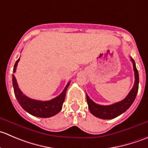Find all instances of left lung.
Here are the masks:
<instances>
[{"label":"left lung","mask_w":148,"mask_h":148,"mask_svg":"<svg viewBox=\"0 0 148 148\" xmlns=\"http://www.w3.org/2000/svg\"><path fill=\"white\" fill-rule=\"evenodd\" d=\"M131 61L133 64V69L134 72H135V84H134L133 87L129 92L127 96L123 100L114 103L113 104H110V105H100V104H97L94 102L89 98V97L87 95H86L88 107H89L90 112L94 116L99 117L100 119H103V120H111V119L115 118V117L122 114L132 105V104L135 101L137 94H138L139 86V74L138 69L136 68L135 62L132 58H131Z\"/></svg>","instance_id":"1"}]
</instances>
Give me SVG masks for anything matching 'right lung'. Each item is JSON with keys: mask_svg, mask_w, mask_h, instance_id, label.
<instances>
[{"mask_svg": "<svg viewBox=\"0 0 148 148\" xmlns=\"http://www.w3.org/2000/svg\"><path fill=\"white\" fill-rule=\"evenodd\" d=\"M19 59H20V58L15 63L14 68H13V72L14 73L16 72V66H17L18 63ZM12 81H13L15 96H16L18 102L19 104L21 106L22 108L25 111L31 114V115L36 116V117H43V118H47V117L56 115V114H58L61 111L63 103L64 102L67 88L69 86L70 84L69 82L67 84L63 92L59 96L55 97L54 99H52L51 100L49 101H40L30 99L28 97H26L24 94H23V92L19 89L14 74H13Z\"/></svg>", "mask_w": 148, "mask_h": 148, "instance_id": "right-lung-1", "label": "right lung"}]
</instances>
